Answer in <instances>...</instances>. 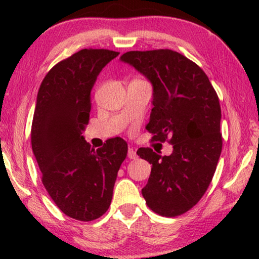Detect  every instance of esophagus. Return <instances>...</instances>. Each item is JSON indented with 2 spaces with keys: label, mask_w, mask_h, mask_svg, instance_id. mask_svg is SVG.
Wrapping results in <instances>:
<instances>
[{
  "label": "esophagus",
  "mask_w": 259,
  "mask_h": 259,
  "mask_svg": "<svg viewBox=\"0 0 259 259\" xmlns=\"http://www.w3.org/2000/svg\"><path fill=\"white\" fill-rule=\"evenodd\" d=\"M127 157L130 159H137L138 155H137V152L133 150V148H128V152H127Z\"/></svg>",
  "instance_id": "obj_1"
}]
</instances>
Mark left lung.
<instances>
[{"mask_svg": "<svg viewBox=\"0 0 259 259\" xmlns=\"http://www.w3.org/2000/svg\"><path fill=\"white\" fill-rule=\"evenodd\" d=\"M120 61L132 66L152 84L146 128L155 140L169 139V155L151 148L137 154L152 164L141 193L155 213L176 217L189 211L206 192L222 153L221 105L200 67L169 49L127 52Z\"/></svg>", "mask_w": 259, "mask_h": 259, "instance_id": "1", "label": "left lung"}]
</instances>
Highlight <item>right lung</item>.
I'll list each match as a JSON object with an SVG mask.
<instances>
[{
	"label": "right lung",
	"mask_w": 259,
	"mask_h": 259,
	"mask_svg": "<svg viewBox=\"0 0 259 259\" xmlns=\"http://www.w3.org/2000/svg\"><path fill=\"white\" fill-rule=\"evenodd\" d=\"M118 55L107 49H81L49 70L37 93L31 148L42 183L60 210L77 221H94L108 210L127 155L121 138L94 150L82 136L97 77Z\"/></svg>",
	"instance_id": "add662e5"
}]
</instances>
